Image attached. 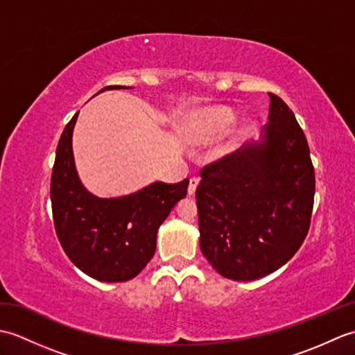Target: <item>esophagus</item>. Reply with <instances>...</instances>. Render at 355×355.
Masks as SVG:
<instances>
[{
    "label": "esophagus",
    "instance_id": "1",
    "mask_svg": "<svg viewBox=\"0 0 355 355\" xmlns=\"http://www.w3.org/2000/svg\"><path fill=\"white\" fill-rule=\"evenodd\" d=\"M198 184H200V178H198V177H192V178L189 180V187H187V193L193 195L195 191H197Z\"/></svg>",
    "mask_w": 355,
    "mask_h": 355
}]
</instances>
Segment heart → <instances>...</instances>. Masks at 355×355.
Here are the masks:
<instances>
[{"mask_svg":"<svg viewBox=\"0 0 355 355\" xmlns=\"http://www.w3.org/2000/svg\"><path fill=\"white\" fill-rule=\"evenodd\" d=\"M233 122H235V116L230 110L212 108L201 119L200 131L207 137H215V135H221L227 131Z\"/></svg>","mask_w":355,"mask_h":355,"instance_id":"1","label":"heart"}]
</instances>
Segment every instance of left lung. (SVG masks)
Wrapping results in <instances>:
<instances>
[{
  "instance_id": "1",
  "label": "left lung",
  "mask_w": 355,
  "mask_h": 355,
  "mask_svg": "<svg viewBox=\"0 0 355 355\" xmlns=\"http://www.w3.org/2000/svg\"><path fill=\"white\" fill-rule=\"evenodd\" d=\"M268 96L261 140L207 164L195 193L201 252L233 281L281 268L310 229L315 189L310 148L288 105Z\"/></svg>"
}]
</instances>
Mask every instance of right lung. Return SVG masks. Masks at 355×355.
Listing matches in <instances>:
<instances>
[{
	"instance_id": "add662e5",
	"label": "right lung",
	"mask_w": 355,
	"mask_h": 355,
	"mask_svg": "<svg viewBox=\"0 0 355 355\" xmlns=\"http://www.w3.org/2000/svg\"><path fill=\"white\" fill-rule=\"evenodd\" d=\"M120 88L126 87L103 89ZM78 114L59 139L51 172L50 198L56 235L70 261L89 277L102 282L130 281L154 256L158 227L186 197L189 180L175 184L155 182L119 198L89 193L79 180L71 148Z\"/></svg>"
}]
</instances>
